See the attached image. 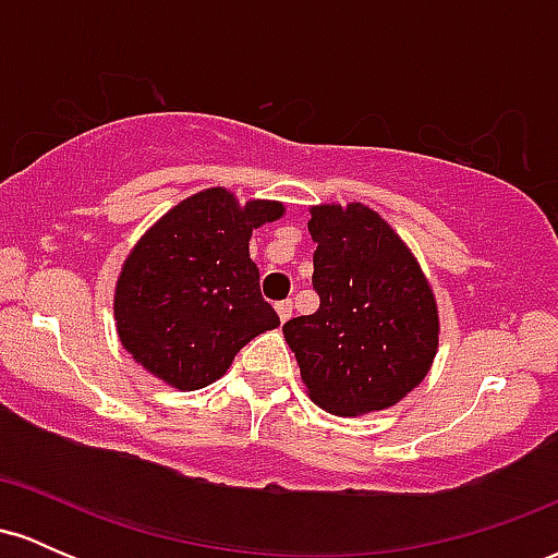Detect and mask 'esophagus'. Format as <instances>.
Returning <instances> with one entry per match:
<instances>
[{
    "instance_id": "34e87169",
    "label": "esophagus",
    "mask_w": 558,
    "mask_h": 558,
    "mask_svg": "<svg viewBox=\"0 0 558 558\" xmlns=\"http://www.w3.org/2000/svg\"><path fill=\"white\" fill-rule=\"evenodd\" d=\"M275 310H278V317H280V323H288V319H291V315H293V301H278V304H275Z\"/></svg>"
}]
</instances>
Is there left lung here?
Listing matches in <instances>:
<instances>
[{
	"instance_id": "1",
	"label": "left lung",
	"mask_w": 558,
	"mask_h": 558,
	"mask_svg": "<svg viewBox=\"0 0 558 558\" xmlns=\"http://www.w3.org/2000/svg\"><path fill=\"white\" fill-rule=\"evenodd\" d=\"M319 310L283 325L310 399L332 414L380 412L425 380L438 306L417 259L364 204H319L310 220Z\"/></svg>"
}]
</instances>
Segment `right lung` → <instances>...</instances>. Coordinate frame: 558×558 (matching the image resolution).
Listing matches in <instances>:
<instances>
[{
    "label": "right lung",
    "instance_id": "1",
    "mask_svg": "<svg viewBox=\"0 0 558 558\" xmlns=\"http://www.w3.org/2000/svg\"><path fill=\"white\" fill-rule=\"evenodd\" d=\"M280 215V202L254 198L241 207L217 185L183 198L146 230L114 288L128 354L168 386L196 390L226 375L252 338L278 328L248 239Z\"/></svg>",
    "mask_w": 558,
    "mask_h": 558
}]
</instances>
